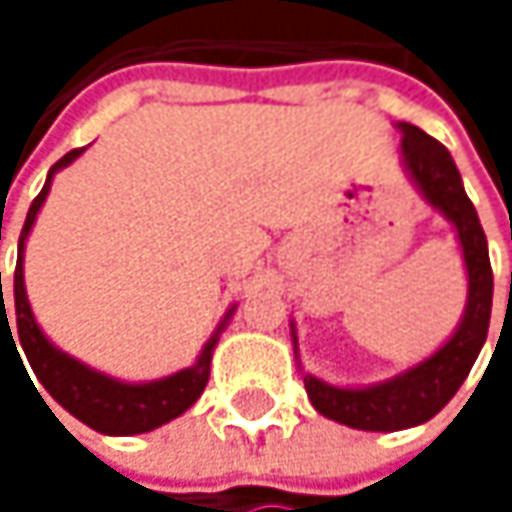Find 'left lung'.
I'll return each mask as SVG.
<instances>
[{"label": "left lung", "mask_w": 512, "mask_h": 512, "mask_svg": "<svg viewBox=\"0 0 512 512\" xmlns=\"http://www.w3.org/2000/svg\"><path fill=\"white\" fill-rule=\"evenodd\" d=\"M397 130L403 133L400 156L412 183L427 198V204L436 207L457 228L468 272V299L451 341L400 376H391L367 388H338L305 373V391L320 415L370 433L418 427L430 421L436 412H442L448 400L460 391L471 364L480 356L492 314V266L486 234L480 228L474 204L462 189L457 162L442 142L427 136L421 127L403 121L397 124Z\"/></svg>", "instance_id": "1"}]
</instances>
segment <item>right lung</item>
<instances>
[{
    "instance_id": "obj_1",
    "label": "right lung",
    "mask_w": 512,
    "mask_h": 512,
    "mask_svg": "<svg viewBox=\"0 0 512 512\" xmlns=\"http://www.w3.org/2000/svg\"><path fill=\"white\" fill-rule=\"evenodd\" d=\"M85 148H76L70 154H64L47 174V183L41 189V195L32 201L29 207V216H26V225H23V234H20V249H17V269H14V314H17V338H20V347L29 358L35 376L41 379V385L52 394V400L67 409L73 418H79L82 424H88L91 430L97 433H106V436H136V433H151L156 427L168 424L171 418L183 415L204 391L207 379H210V358L213 350L219 344V335L225 329V323L231 320L234 308L225 314V320L219 323V329L213 332V338L204 344L201 356L192 367L186 370H177L165 379H154V382H121V379H112L106 373H97L94 367L76 361L73 356L61 353L58 347H52L50 338L41 332L35 314H32V305H29V296H26V284H23V249H26V240H29V231L38 219V210L41 204L47 201V192H50L52 174L64 165H70L76 156L82 154ZM0 299H2V275H0ZM5 329L11 335V326H8V314H5V299H2L0 311V332ZM14 341V335H11ZM14 350H17V341H14ZM20 356V353H17Z\"/></svg>"
}]
</instances>
